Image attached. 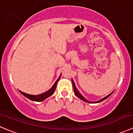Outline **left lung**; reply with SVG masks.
<instances>
[{"label": "left lung", "mask_w": 133, "mask_h": 133, "mask_svg": "<svg viewBox=\"0 0 133 133\" xmlns=\"http://www.w3.org/2000/svg\"><path fill=\"white\" fill-rule=\"evenodd\" d=\"M72 83H73V90H74V93H75V95H76V96H77V97L80 98V99H82V101H85V102L90 103H100V102H101V101H103V100H105V99H106L107 98H108V97H109L110 96V95H111V94H109V95H107V97H104L103 99H101V100H99V101H96V102H90V101H87V100H86V99H85V98L84 97L82 96V95H81V94H80V93H79V91H78V90H77V88H76V86H75V83H74V82H73V80H72Z\"/></svg>", "instance_id": "1"}]
</instances>
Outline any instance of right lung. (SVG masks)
Wrapping results in <instances>:
<instances>
[{"instance_id": "right-lung-1", "label": "right lung", "mask_w": 133, "mask_h": 133, "mask_svg": "<svg viewBox=\"0 0 133 133\" xmlns=\"http://www.w3.org/2000/svg\"><path fill=\"white\" fill-rule=\"evenodd\" d=\"M60 77H61V75H60L59 78L56 80V81L55 82V83L54 84L53 86H52L50 90H49L48 91H46V92L43 93V94H39V95H30V94H25V93L21 91H19L22 94H23L24 96H25L26 97H27L28 99H30L32 101H37V102H39V101H42L43 100L46 99V98L49 97H50L51 95H52V94H54V92L55 91V90H56V85H57L58 83V81H59V79L60 78Z\"/></svg>"}]
</instances>
